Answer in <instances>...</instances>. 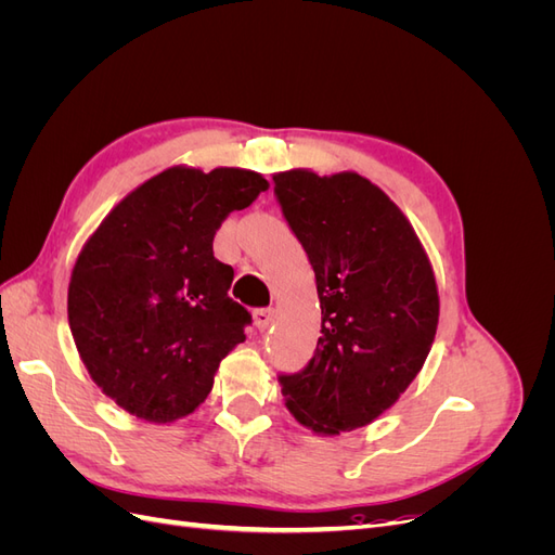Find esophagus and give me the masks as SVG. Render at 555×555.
<instances>
[{
  "mask_svg": "<svg viewBox=\"0 0 555 555\" xmlns=\"http://www.w3.org/2000/svg\"><path fill=\"white\" fill-rule=\"evenodd\" d=\"M273 322V310L271 308H257L255 310V326L259 331H266Z\"/></svg>",
  "mask_w": 555,
  "mask_h": 555,
  "instance_id": "esophagus-1",
  "label": "esophagus"
}]
</instances>
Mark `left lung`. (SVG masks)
<instances>
[{"label":"left lung","mask_w":555,"mask_h":555,"mask_svg":"<svg viewBox=\"0 0 555 555\" xmlns=\"http://www.w3.org/2000/svg\"><path fill=\"white\" fill-rule=\"evenodd\" d=\"M284 220L317 280L322 338L298 373H280L296 422L338 435L367 426L422 371L440 300L414 229L359 173L273 176Z\"/></svg>","instance_id":"left-lung-1"}]
</instances>
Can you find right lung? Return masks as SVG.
<instances>
[{"label":"right lung","instance_id":"add662e5","mask_svg":"<svg viewBox=\"0 0 555 555\" xmlns=\"http://www.w3.org/2000/svg\"><path fill=\"white\" fill-rule=\"evenodd\" d=\"M268 182L243 169L164 171L117 204L82 247L69 284V326L90 377L145 422L194 412L217 365L251 324L229 296L233 268L215 231Z\"/></svg>","mask_w":555,"mask_h":555}]
</instances>
